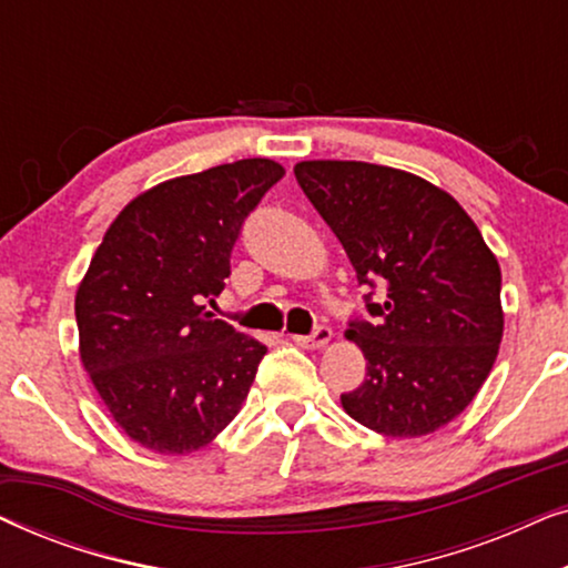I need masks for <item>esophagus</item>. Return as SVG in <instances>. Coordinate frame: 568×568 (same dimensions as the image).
Wrapping results in <instances>:
<instances>
[{"label":"esophagus","instance_id":"obj_1","mask_svg":"<svg viewBox=\"0 0 568 568\" xmlns=\"http://www.w3.org/2000/svg\"><path fill=\"white\" fill-rule=\"evenodd\" d=\"M331 336H333V331L328 328V325H317L310 336H292V341L302 348H323L331 341Z\"/></svg>","mask_w":568,"mask_h":568}]
</instances>
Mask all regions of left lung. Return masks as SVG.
<instances>
[{
  "mask_svg": "<svg viewBox=\"0 0 568 568\" xmlns=\"http://www.w3.org/2000/svg\"><path fill=\"white\" fill-rule=\"evenodd\" d=\"M294 175L359 284L385 286V300L364 297L372 321L346 331L367 359V379L341 406L385 437L442 429L470 406L499 354V261L447 191L406 170L305 160Z\"/></svg>",
  "mask_w": 568,
  "mask_h": 568,
  "instance_id": "left-lung-1",
  "label": "left lung"
}]
</instances>
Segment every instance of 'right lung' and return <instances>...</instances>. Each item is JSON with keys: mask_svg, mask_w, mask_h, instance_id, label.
<instances>
[{"mask_svg": "<svg viewBox=\"0 0 568 568\" xmlns=\"http://www.w3.org/2000/svg\"><path fill=\"white\" fill-rule=\"evenodd\" d=\"M284 168L251 158L131 199L77 286L82 367L113 422L160 455L206 447L243 408L266 346L206 313L245 216Z\"/></svg>", "mask_w": 568, "mask_h": 568, "instance_id": "1", "label": "right lung"}]
</instances>
